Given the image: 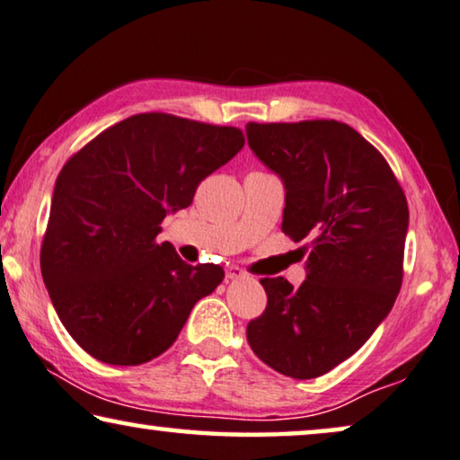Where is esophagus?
<instances>
[{
    "instance_id": "34e87169",
    "label": "esophagus",
    "mask_w": 460,
    "mask_h": 460,
    "mask_svg": "<svg viewBox=\"0 0 460 460\" xmlns=\"http://www.w3.org/2000/svg\"><path fill=\"white\" fill-rule=\"evenodd\" d=\"M226 278H228V279H243V278H246V274L241 268L232 265V268H228V271H226Z\"/></svg>"
}]
</instances>
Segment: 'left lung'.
Masks as SVG:
<instances>
[{
	"instance_id": "left-lung-1",
	"label": "left lung",
	"mask_w": 460,
	"mask_h": 460,
	"mask_svg": "<svg viewBox=\"0 0 460 460\" xmlns=\"http://www.w3.org/2000/svg\"><path fill=\"white\" fill-rule=\"evenodd\" d=\"M249 147L284 184L282 230L309 238L307 279L263 278L268 307L246 325L265 365L295 379L328 374L369 341L402 284L409 208L374 145L349 124H246Z\"/></svg>"
}]
</instances>
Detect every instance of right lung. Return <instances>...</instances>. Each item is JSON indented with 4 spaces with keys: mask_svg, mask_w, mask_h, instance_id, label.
<instances>
[{
    "mask_svg": "<svg viewBox=\"0 0 460 460\" xmlns=\"http://www.w3.org/2000/svg\"><path fill=\"white\" fill-rule=\"evenodd\" d=\"M244 147L232 126L137 114L103 130L59 172L41 274L59 322L91 357L141 365L170 349L199 298L224 279L157 243L203 178Z\"/></svg>",
    "mask_w": 460,
    "mask_h": 460,
    "instance_id": "add662e5",
    "label": "right lung"
}]
</instances>
